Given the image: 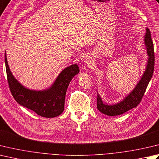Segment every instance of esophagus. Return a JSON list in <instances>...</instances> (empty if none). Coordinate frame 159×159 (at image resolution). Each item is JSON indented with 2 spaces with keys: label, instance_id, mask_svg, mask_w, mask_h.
<instances>
[{
  "label": "esophagus",
  "instance_id": "esophagus-1",
  "mask_svg": "<svg viewBox=\"0 0 159 159\" xmlns=\"http://www.w3.org/2000/svg\"><path fill=\"white\" fill-rule=\"evenodd\" d=\"M91 61H92V59L90 58V57H86L85 58V61H84L85 65H89L90 64V63H91Z\"/></svg>",
  "mask_w": 159,
  "mask_h": 159
}]
</instances>
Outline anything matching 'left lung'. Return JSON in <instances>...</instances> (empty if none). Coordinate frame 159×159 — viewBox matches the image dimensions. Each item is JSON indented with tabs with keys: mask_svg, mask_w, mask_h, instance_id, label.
<instances>
[{
	"mask_svg": "<svg viewBox=\"0 0 159 159\" xmlns=\"http://www.w3.org/2000/svg\"><path fill=\"white\" fill-rule=\"evenodd\" d=\"M145 43L146 48H147L149 58L146 71H145L141 80H140L135 89L130 93L128 96H127L123 101L116 105H110L103 103L101 96L97 94V97H96L97 98V108L101 112L110 116H118V115L126 112L127 111L131 110L134 107H136L141 101L149 82L153 75L154 68V45L151 38L150 31L148 28L146 29Z\"/></svg>",
	"mask_w": 159,
	"mask_h": 159,
	"instance_id": "1",
	"label": "left lung"
}]
</instances>
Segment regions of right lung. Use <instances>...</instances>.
<instances>
[{"label": "right lung", "mask_w": 159, "mask_h": 159, "mask_svg": "<svg viewBox=\"0 0 159 159\" xmlns=\"http://www.w3.org/2000/svg\"><path fill=\"white\" fill-rule=\"evenodd\" d=\"M6 57L5 53L7 79L9 89L16 101L43 117L53 118L61 114L64 110L67 87L72 78L79 74V67L75 64L65 68L50 89L36 92L25 88L14 79L9 70Z\"/></svg>", "instance_id": "1"}]
</instances>
